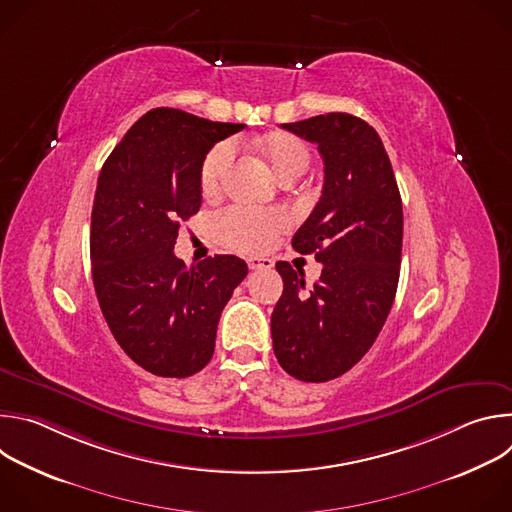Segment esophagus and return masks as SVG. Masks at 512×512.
Here are the masks:
<instances>
[{"label":"esophagus","mask_w":512,"mask_h":512,"mask_svg":"<svg viewBox=\"0 0 512 512\" xmlns=\"http://www.w3.org/2000/svg\"><path fill=\"white\" fill-rule=\"evenodd\" d=\"M247 265L249 269L257 271V269H271L273 267V261L269 257H249L247 259Z\"/></svg>","instance_id":"esophagus-1"}]
</instances>
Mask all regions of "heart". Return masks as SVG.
I'll return each mask as SVG.
<instances>
[{"instance_id": "heart-1", "label": "heart", "mask_w": 512, "mask_h": 512, "mask_svg": "<svg viewBox=\"0 0 512 512\" xmlns=\"http://www.w3.org/2000/svg\"><path fill=\"white\" fill-rule=\"evenodd\" d=\"M255 148L281 182H294L310 168L312 162L308 145L291 133H269L257 139ZM233 154L235 148L231 141L214 145L206 154L200 168V186L204 194H214L221 188V182L233 162ZM287 225L289 221L281 210L231 206L212 218L210 231L214 241L223 247L243 253H261L271 247L275 237L281 235Z\"/></svg>"}]
</instances>
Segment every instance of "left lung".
Segmentation results:
<instances>
[{"instance_id": "left-lung-1", "label": "left lung", "mask_w": 512, "mask_h": 512, "mask_svg": "<svg viewBox=\"0 0 512 512\" xmlns=\"http://www.w3.org/2000/svg\"><path fill=\"white\" fill-rule=\"evenodd\" d=\"M283 129L318 145L322 196L291 239L322 263L320 281L287 261L275 269L283 294L271 314L273 352L281 369L306 383H326L369 352L397 294L403 204L379 133L348 113H328Z\"/></svg>"}]
</instances>
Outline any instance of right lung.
I'll return each mask as SVG.
<instances>
[{
  "mask_svg": "<svg viewBox=\"0 0 512 512\" xmlns=\"http://www.w3.org/2000/svg\"><path fill=\"white\" fill-rule=\"evenodd\" d=\"M243 123L152 109L105 160L91 214L93 283L125 354L158 377L184 379L212 358L216 326L247 263L214 255L186 267L178 229L202 202L200 168Z\"/></svg>",
  "mask_w": 512,
  "mask_h": 512,
  "instance_id": "right-lung-1",
  "label": "right lung"
}]
</instances>
